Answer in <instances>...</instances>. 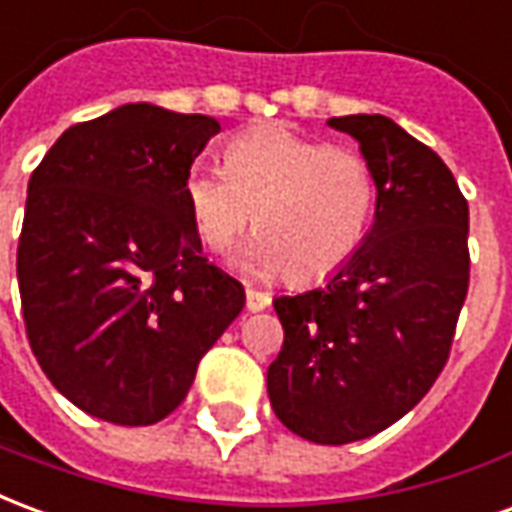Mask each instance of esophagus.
Instances as JSON below:
<instances>
[{
	"label": "esophagus",
	"mask_w": 512,
	"mask_h": 512,
	"mask_svg": "<svg viewBox=\"0 0 512 512\" xmlns=\"http://www.w3.org/2000/svg\"><path fill=\"white\" fill-rule=\"evenodd\" d=\"M268 304H271V296H268V293L255 288H246V310L260 312V310H266Z\"/></svg>",
	"instance_id": "34e87169"
}]
</instances>
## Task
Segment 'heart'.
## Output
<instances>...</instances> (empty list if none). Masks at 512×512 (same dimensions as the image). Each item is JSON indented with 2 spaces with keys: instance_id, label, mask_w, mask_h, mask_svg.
Segmentation results:
<instances>
[{
  "instance_id": "obj_1",
  "label": "heart",
  "mask_w": 512,
  "mask_h": 512,
  "mask_svg": "<svg viewBox=\"0 0 512 512\" xmlns=\"http://www.w3.org/2000/svg\"><path fill=\"white\" fill-rule=\"evenodd\" d=\"M183 197L200 241L227 252L249 224L246 266L288 271L310 285L348 266L376 216V172L356 147L323 145L279 123L246 128L224 150V169L194 164ZM258 219H254V213Z\"/></svg>"
}]
</instances>
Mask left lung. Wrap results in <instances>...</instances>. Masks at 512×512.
<instances>
[{
  "label": "left lung",
  "mask_w": 512,
  "mask_h": 512,
  "mask_svg": "<svg viewBox=\"0 0 512 512\" xmlns=\"http://www.w3.org/2000/svg\"><path fill=\"white\" fill-rule=\"evenodd\" d=\"M376 172V222L326 285L274 299V414L315 444L389 428L447 365L469 290V205L447 164L384 115L332 117Z\"/></svg>",
  "instance_id": "left-lung-1"
}]
</instances>
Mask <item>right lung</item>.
<instances>
[{"instance_id": "1", "label": "right lung", "mask_w": 512, "mask_h": 512, "mask_svg": "<svg viewBox=\"0 0 512 512\" xmlns=\"http://www.w3.org/2000/svg\"><path fill=\"white\" fill-rule=\"evenodd\" d=\"M219 123L126 104L76 123L32 172L18 290L32 354L87 414L153 425L244 310L202 257L183 180Z\"/></svg>"}]
</instances>
